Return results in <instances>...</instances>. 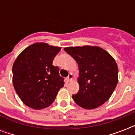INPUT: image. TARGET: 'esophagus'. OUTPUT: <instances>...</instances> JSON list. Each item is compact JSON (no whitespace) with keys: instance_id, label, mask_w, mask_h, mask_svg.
Here are the masks:
<instances>
[{"instance_id":"obj_1","label":"esophagus","mask_w":135,"mask_h":135,"mask_svg":"<svg viewBox=\"0 0 135 135\" xmlns=\"http://www.w3.org/2000/svg\"><path fill=\"white\" fill-rule=\"evenodd\" d=\"M73 78H74L73 74H72L71 73H70V74L68 75V76L67 77V80H68V81H70V80H71L73 79Z\"/></svg>"}]
</instances>
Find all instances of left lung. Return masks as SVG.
<instances>
[{
  "label": "left lung",
  "instance_id": "obj_1",
  "mask_svg": "<svg viewBox=\"0 0 135 135\" xmlns=\"http://www.w3.org/2000/svg\"><path fill=\"white\" fill-rule=\"evenodd\" d=\"M78 65L79 91L74 101L84 109L102 105L110 98L118 83V69L115 59L99 46H70L64 49Z\"/></svg>",
  "mask_w": 135,
  "mask_h": 135
}]
</instances>
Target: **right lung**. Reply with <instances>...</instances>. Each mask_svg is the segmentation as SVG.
I'll return each instance as SVG.
<instances>
[{
    "label": "right lung",
    "instance_id": "right-lung-1",
    "mask_svg": "<svg viewBox=\"0 0 135 135\" xmlns=\"http://www.w3.org/2000/svg\"><path fill=\"white\" fill-rule=\"evenodd\" d=\"M59 46L38 42L25 49L13 65V84L23 103L34 109L46 108L53 103L64 78L59 68L53 65Z\"/></svg>",
    "mask_w": 135,
    "mask_h": 135
}]
</instances>
